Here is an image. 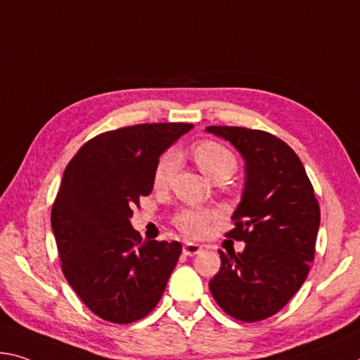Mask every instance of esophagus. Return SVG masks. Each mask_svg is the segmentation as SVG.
<instances>
[{
    "label": "esophagus",
    "mask_w": 360,
    "mask_h": 360,
    "mask_svg": "<svg viewBox=\"0 0 360 360\" xmlns=\"http://www.w3.org/2000/svg\"><path fill=\"white\" fill-rule=\"evenodd\" d=\"M200 250H202L200 245L192 243V242H186L184 247H182V253H184L186 256H193V255H197L198 252H200Z\"/></svg>",
    "instance_id": "obj_1"
}]
</instances>
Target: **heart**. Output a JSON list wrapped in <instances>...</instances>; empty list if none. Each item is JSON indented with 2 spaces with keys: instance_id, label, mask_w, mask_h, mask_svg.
I'll return each instance as SVG.
<instances>
[{
  "instance_id": "1",
  "label": "heart",
  "mask_w": 360,
  "mask_h": 360,
  "mask_svg": "<svg viewBox=\"0 0 360 360\" xmlns=\"http://www.w3.org/2000/svg\"><path fill=\"white\" fill-rule=\"evenodd\" d=\"M192 157L197 167L208 178L216 179L221 174H232L237 167V158L226 146L216 141H198L192 146ZM178 169V155L176 152H165L153 168V186L157 189L169 186ZM214 219V213L207 210L186 208L178 213L174 224L178 229L191 237H200L207 233L208 227Z\"/></svg>"
}]
</instances>
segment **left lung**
Segmentation results:
<instances>
[{
    "label": "left lung",
    "instance_id": "obj_1",
    "mask_svg": "<svg viewBox=\"0 0 360 360\" xmlns=\"http://www.w3.org/2000/svg\"><path fill=\"white\" fill-rule=\"evenodd\" d=\"M229 141L247 165V182L226 237L242 253L221 252L210 281L216 303L242 322L274 316L304 283L316 253L321 207L295 150L277 136L243 127H208Z\"/></svg>",
    "mask_w": 360,
    "mask_h": 360
}]
</instances>
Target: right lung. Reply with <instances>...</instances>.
Returning a JSON list of instances; mask_svg holds the SVG:
<instances>
[{
	"label": "right lung",
	"mask_w": 360,
	"mask_h": 360,
	"mask_svg": "<svg viewBox=\"0 0 360 360\" xmlns=\"http://www.w3.org/2000/svg\"><path fill=\"white\" fill-rule=\"evenodd\" d=\"M191 123H142L105 131L67 165L51 210L62 272L91 312L113 323L141 321L162 298L179 242H142L133 208L153 187L163 150Z\"/></svg>",
	"instance_id": "obj_1"
}]
</instances>
